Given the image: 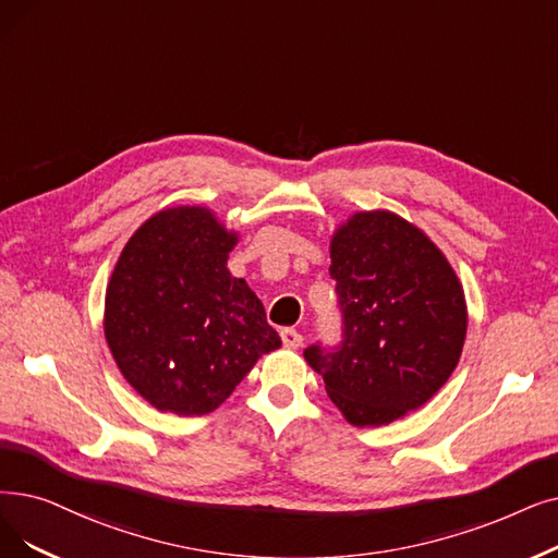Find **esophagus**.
Instances as JSON below:
<instances>
[{"mask_svg":"<svg viewBox=\"0 0 558 558\" xmlns=\"http://www.w3.org/2000/svg\"><path fill=\"white\" fill-rule=\"evenodd\" d=\"M280 337H282V344L287 349H299L303 344V335L299 330H294V328H282Z\"/></svg>","mask_w":558,"mask_h":558,"instance_id":"obj_1","label":"esophagus"}]
</instances>
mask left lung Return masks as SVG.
Listing matches in <instances>:
<instances>
[{
	"mask_svg": "<svg viewBox=\"0 0 558 558\" xmlns=\"http://www.w3.org/2000/svg\"><path fill=\"white\" fill-rule=\"evenodd\" d=\"M342 344H312L307 365L353 426L424 405L456 369L468 332L463 287L442 251L401 216L357 211L330 239Z\"/></svg>",
	"mask_w": 558,
	"mask_h": 558,
	"instance_id": "8db88e82",
	"label": "left lung"
}]
</instances>
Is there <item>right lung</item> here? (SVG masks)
Masks as SVG:
<instances>
[{"label":"right lung","instance_id":"add662e5","mask_svg":"<svg viewBox=\"0 0 558 558\" xmlns=\"http://www.w3.org/2000/svg\"><path fill=\"white\" fill-rule=\"evenodd\" d=\"M236 241L207 207H173L150 216L116 262L107 344L120 374L163 413H211L280 347L262 301L228 269Z\"/></svg>","mask_w":558,"mask_h":558}]
</instances>
